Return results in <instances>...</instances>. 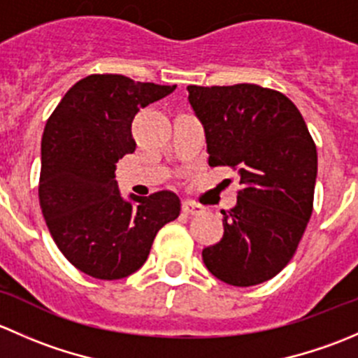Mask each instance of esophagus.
Listing matches in <instances>:
<instances>
[{
    "label": "esophagus",
    "mask_w": 358,
    "mask_h": 358,
    "mask_svg": "<svg viewBox=\"0 0 358 358\" xmlns=\"http://www.w3.org/2000/svg\"><path fill=\"white\" fill-rule=\"evenodd\" d=\"M202 206L201 204H196L194 201H183L182 204V211L185 213V215H201L202 213Z\"/></svg>",
    "instance_id": "34e87169"
}]
</instances>
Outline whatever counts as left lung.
<instances>
[{"label":"left lung","mask_w":358,"mask_h":358,"mask_svg":"<svg viewBox=\"0 0 358 358\" xmlns=\"http://www.w3.org/2000/svg\"><path fill=\"white\" fill-rule=\"evenodd\" d=\"M201 119L209 166L239 175L237 204L223 213V237L202 249L216 279L237 287L275 277L305 234L313 209L317 147L294 103L258 85L187 86Z\"/></svg>","instance_id":"1"}]
</instances>
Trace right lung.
Returning a JSON list of instances; mask_svg holds the SVG:
<instances>
[{
    "instance_id": "right-lung-1",
    "label": "right lung",
    "mask_w": 358,
    "mask_h": 358,
    "mask_svg": "<svg viewBox=\"0 0 358 358\" xmlns=\"http://www.w3.org/2000/svg\"><path fill=\"white\" fill-rule=\"evenodd\" d=\"M176 85L92 74L76 83L46 121L39 204L57 248L86 275L117 280L145 263L156 234L180 215L169 190L122 199L115 162L135 152V114Z\"/></svg>"
}]
</instances>
